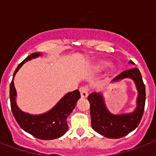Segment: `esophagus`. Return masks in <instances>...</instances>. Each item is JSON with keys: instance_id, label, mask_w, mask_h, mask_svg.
<instances>
[{"instance_id": "1", "label": "esophagus", "mask_w": 156, "mask_h": 156, "mask_svg": "<svg viewBox=\"0 0 156 156\" xmlns=\"http://www.w3.org/2000/svg\"><path fill=\"white\" fill-rule=\"evenodd\" d=\"M81 93V96L83 98H87L88 95V91H89V88L87 86H83L79 89Z\"/></svg>"}]
</instances>
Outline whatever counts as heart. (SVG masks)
Wrapping results in <instances>:
<instances>
[{
  "label": "heart",
  "instance_id": "1",
  "mask_svg": "<svg viewBox=\"0 0 156 156\" xmlns=\"http://www.w3.org/2000/svg\"><path fill=\"white\" fill-rule=\"evenodd\" d=\"M107 66H108V63H107V62H100V63H98L97 65L95 66V70H102V69H104Z\"/></svg>",
  "mask_w": 156,
  "mask_h": 156
}]
</instances>
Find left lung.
Returning a JSON list of instances; mask_svg holds the SVG:
<instances>
[{
    "instance_id": "left-lung-1",
    "label": "left lung",
    "mask_w": 156,
    "mask_h": 156,
    "mask_svg": "<svg viewBox=\"0 0 156 156\" xmlns=\"http://www.w3.org/2000/svg\"><path fill=\"white\" fill-rule=\"evenodd\" d=\"M130 64H133L132 61ZM126 78H132L138 90L137 108L132 113L113 115L107 109L102 95L91 93L88 95L90 102V112L91 116V126L93 129L101 135L109 138H120L134 130L140 123L145 108V84L138 68H133L121 73L112 82Z\"/></svg>"
}]
</instances>
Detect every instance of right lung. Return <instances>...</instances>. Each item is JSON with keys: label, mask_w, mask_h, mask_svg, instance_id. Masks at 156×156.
Segmentation results:
<instances>
[{"label": "right lung", "mask_w": 156, "mask_h": 156, "mask_svg": "<svg viewBox=\"0 0 156 156\" xmlns=\"http://www.w3.org/2000/svg\"><path fill=\"white\" fill-rule=\"evenodd\" d=\"M40 52H34L21 62L14 71L13 77L26 61L40 56ZM13 77L9 87V99L11 110L14 118L23 129L35 138L43 140L56 139L66 133L68 129L66 119L75 108L77 101L81 98L78 90L66 94L53 108L41 115H30L18 108L15 101L16 90Z\"/></svg>", "instance_id": "right-lung-1"}]
</instances>
